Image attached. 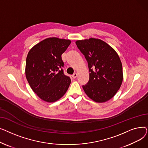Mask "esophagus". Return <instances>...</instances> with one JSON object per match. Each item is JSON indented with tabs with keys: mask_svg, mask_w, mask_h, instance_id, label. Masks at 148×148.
Segmentation results:
<instances>
[{
	"mask_svg": "<svg viewBox=\"0 0 148 148\" xmlns=\"http://www.w3.org/2000/svg\"><path fill=\"white\" fill-rule=\"evenodd\" d=\"M72 76H73V77L74 79H75L76 77H77V74L76 73H74V74H73V75H72Z\"/></svg>",
	"mask_w": 148,
	"mask_h": 148,
	"instance_id": "obj_1",
	"label": "esophagus"
}]
</instances>
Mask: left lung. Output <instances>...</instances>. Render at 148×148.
<instances>
[{"label":"left lung","mask_w":148,"mask_h":148,"mask_svg":"<svg viewBox=\"0 0 148 148\" xmlns=\"http://www.w3.org/2000/svg\"><path fill=\"white\" fill-rule=\"evenodd\" d=\"M77 47L84 56L89 80L83 85L86 95L97 103L109 100L119 89L123 80L122 65L114 50L98 39L79 40Z\"/></svg>","instance_id":"obj_1"}]
</instances>
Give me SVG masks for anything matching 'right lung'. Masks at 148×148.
Masks as SVG:
<instances>
[{
  "instance_id": "right-lung-1",
  "label": "right lung",
  "mask_w": 148,
  "mask_h": 148,
  "mask_svg": "<svg viewBox=\"0 0 148 148\" xmlns=\"http://www.w3.org/2000/svg\"><path fill=\"white\" fill-rule=\"evenodd\" d=\"M71 41L49 38L30 50L26 58V76L33 91L42 100L53 103L63 97L71 79L65 75L62 54Z\"/></svg>"
}]
</instances>
